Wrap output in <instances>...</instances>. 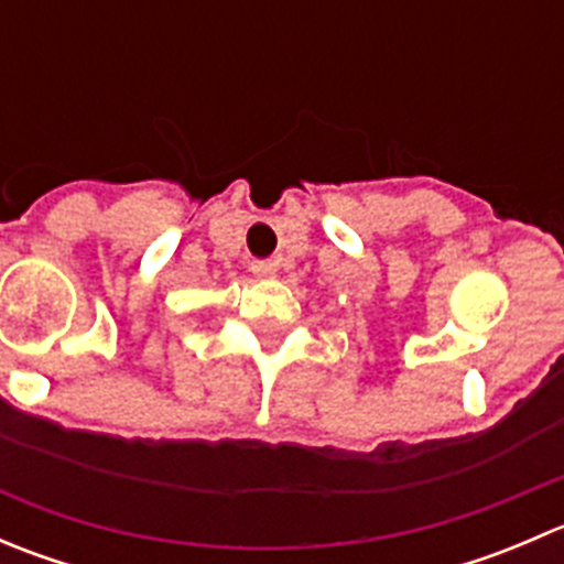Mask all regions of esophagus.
<instances>
[{
  "instance_id": "esophagus-1",
  "label": "esophagus",
  "mask_w": 564,
  "mask_h": 564,
  "mask_svg": "<svg viewBox=\"0 0 564 564\" xmlns=\"http://www.w3.org/2000/svg\"><path fill=\"white\" fill-rule=\"evenodd\" d=\"M250 270H253L256 278H264V281H270V278H275L278 272V264L272 259H259L250 264Z\"/></svg>"
}]
</instances>
